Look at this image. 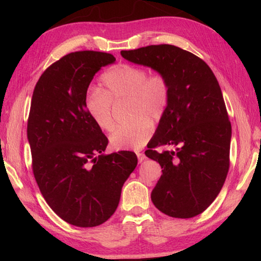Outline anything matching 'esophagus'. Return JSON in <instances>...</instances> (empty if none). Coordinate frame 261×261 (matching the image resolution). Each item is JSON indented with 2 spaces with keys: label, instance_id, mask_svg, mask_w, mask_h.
Here are the masks:
<instances>
[{
  "label": "esophagus",
  "instance_id": "obj_1",
  "mask_svg": "<svg viewBox=\"0 0 261 261\" xmlns=\"http://www.w3.org/2000/svg\"><path fill=\"white\" fill-rule=\"evenodd\" d=\"M137 158H138L139 162H143L145 159H146V156H145L144 153H137Z\"/></svg>",
  "mask_w": 261,
  "mask_h": 261
}]
</instances>
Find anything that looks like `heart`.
I'll use <instances>...</instances> for the list:
<instances>
[{
	"label": "heart",
	"mask_w": 261,
	"mask_h": 261,
	"mask_svg": "<svg viewBox=\"0 0 261 261\" xmlns=\"http://www.w3.org/2000/svg\"><path fill=\"white\" fill-rule=\"evenodd\" d=\"M103 90L91 88L85 106L92 120L101 130L114 129L113 103L129 101V125L120 126L110 135L115 149L143 147L151 138L153 125L165 115L169 105L170 85L161 73L149 74L145 68L132 64H117L101 77Z\"/></svg>",
	"instance_id": "b5f03b06"
}]
</instances>
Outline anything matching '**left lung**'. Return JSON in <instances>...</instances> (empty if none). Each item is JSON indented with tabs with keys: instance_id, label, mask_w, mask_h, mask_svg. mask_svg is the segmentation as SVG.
<instances>
[{
	"instance_id": "1",
	"label": "left lung",
	"mask_w": 261,
	"mask_h": 261,
	"mask_svg": "<svg viewBox=\"0 0 261 261\" xmlns=\"http://www.w3.org/2000/svg\"><path fill=\"white\" fill-rule=\"evenodd\" d=\"M121 55L169 82V105L145 152L162 168L151 199L171 218H193L218 197L229 170L231 124L218 79L201 59L173 45ZM160 146L172 149L158 152Z\"/></svg>"
}]
</instances>
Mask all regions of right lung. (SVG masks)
Masks as SVG:
<instances>
[{
  "mask_svg": "<svg viewBox=\"0 0 261 261\" xmlns=\"http://www.w3.org/2000/svg\"><path fill=\"white\" fill-rule=\"evenodd\" d=\"M116 59L83 50L62 57L39 78L28 121L35 180L50 208L72 226L106 222L135 170L134 152L105 155L108 139L87 113V88L99 70Z\"/></svg>",
  "mask_w": 261,
  "mask_h": 261,
  "instance_id": "right-lung-1",
  "label": "right lung"
}]
</instances>
